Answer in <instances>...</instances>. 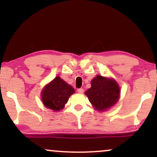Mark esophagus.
<instances>
[{
    "label": "esophagus",
    "mask_w": 157,
    "mask_h": 157,
    "mask_svg": "<svg viewBox=\"0 0 157 157\" xmlns=\"http://www.w3.org/2000/svg\"><path fill=\"white\" fill-rule=\"evenodd\" d=\"M77 92L80 93V94H82L84 92V89H82V88H80V89H77Z\"/></svg>",
    "instance_id": "obj_1"
}]
</instances>
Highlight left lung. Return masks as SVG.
Returning a JSON list of instances; mask_svg holds the SVG:
<instances>
[{"mask_svg": "<svg viewBox=\"0 0 157 157\" xmlns=\"http://www.w3.org/2000/svg\"><path fill=\"white\" fill-rule=\"evenodd\" d=\"M120 88L116 81L97 75L86 92L90 102L98 111H105L118 101Z\"/></svg>", "mask_w": 157, "mask_h": 157, "instance_id": "left-lung-1", "label": "left lung"}]
</instances>
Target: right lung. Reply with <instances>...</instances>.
Listing matches in <instances>:
<instances>
[{"instance_id": "obj_1", "label": "right lung", "mask_w": 157, "mask_h": 157, "mask_svg": "<svg viewBox=\"0 0 157 157\" xmlns=\"http://www.w3.org/2000/svg\"><path fill=\"white\" fill-rule=\"evenodd\" d=\"M75 92L72 86L66 83L60 77H57L48 84L42 91L44 105L54 111L63 109L68 98Z\"/></svg>"}]
</instances>
